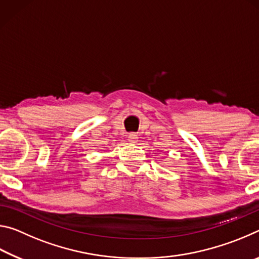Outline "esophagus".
Instances as JSON below:
<instances>
[{"instance_id":"obj_1","label":"esophagus","mask_w":259,"mask_h":259,"mask_svg":"<svg viewBox=\"0 0 259 259\" xmlns=\"http://www.w3.org/2000/svg\"><path fill=\"white\" fill-rule=\"evenodd\" d=\"M128 140H129V142H130L131 144L137 143V140H138L137 135H136V134H130V135L128 136Z\"/></svg>"}]
</instances>
